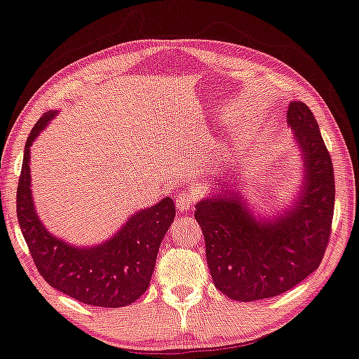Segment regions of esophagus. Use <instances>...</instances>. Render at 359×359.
Segmentation results:
<instances>
[{"instance_id": "esophagus-1", "label": "esophagus", "mask_w": 359, "mask_h": 359, "mask_svg": "<svg viewBox=\"0 0 359 359\" xmlns=\"http://www.w3.org/2000/svg\"><path fill=\"white\" fill-rule=\"evenodd\" d=\"M195 203V195L191 194V191H182V194L177 195L175 198V205H177V210L180 212H187L190 210L191 206H194Z\"/></svg>"}]
</instances>
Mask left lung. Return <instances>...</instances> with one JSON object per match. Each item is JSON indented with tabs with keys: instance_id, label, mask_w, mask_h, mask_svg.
<instances>
[{
	"instance_id": "left-lung-1",
	"label": "left lung",
	"mask_w": 359,
	"mask_h": 359,
	"mask_svg": "<svg viewBox=\"0 0 359 359\" xmlns=\"http://www.w3.org/2000/svg\"><path fill=\"white\" fill-rule=\"evenodd\" d=\"M303 163L299 191L282 212L256 216L237 182L219 179L196 203L195 219L206 242V261L219 290L235 302L272 298L319 267L334 217L335 182L318 121L303 101L287 111Z\"/></svg>"
}]
</instances>
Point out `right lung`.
Segmentation results:
<instances>
[{"mask_svg": "<svg viewBox=\"0 0 359 359\" xmlns=\"http://www.w3.org/2000/svg\"><path fill=\"white\" fill-rule=\"evenodd\" d=\"M57 111L43 114L27 138L18 185V219L40 274L53 288L80 303L121 308L147 292L165 232L175 217L170 198L133 212L112 237L93 247H76L43 226L32 196L30 147Z\"/></svg>", "mask_w": 359, "mask_h": 359, "instance_id": "1", "label": "right lung"}]
</instances>
